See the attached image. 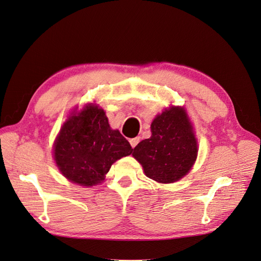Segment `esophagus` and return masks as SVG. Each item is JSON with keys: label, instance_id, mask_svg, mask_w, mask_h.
<instances>
[{"label": "esophagus", "instance_id": "1", "mask_svg": "<svg viewBox=\"0 0 261 261\" xmlns=\"http://www.w3.org/2000/svg\"><path fill=\"white\" fill-rule=\"evenodd\" d=\"M139 141H140V137H135V138L130 139L129 143H130V146H132L133 148H135V147L137 146V144L139 143Z\"/></svg>", "mask_w": 261, "mask_h": 261}]
</instances>
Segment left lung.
<instances>
[{
	"instance_id": "1",
	"label": "left lung",
	"mask_w": 261,
	"mask_h": 261,
	"mask_svg": "<svg viewBox=\"0 0 261 261\" xmlns=\"http://www.w3.org/2000/svg\"><path fill=\"white\" fill-rule=\"evenodd\" d=\"M151 137L134 148L145 174L158 183H174L194 165L198 145L184 108L171 107L151 123Z\"/></svg>"
}]
</instances>
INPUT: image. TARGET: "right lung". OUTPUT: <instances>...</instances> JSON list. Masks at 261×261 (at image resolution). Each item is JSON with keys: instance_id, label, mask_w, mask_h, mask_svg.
<instances>
[{"instance_id": "right-lung-1", "label": "right lung", "mask_w": 261, "mask_h": 261, "mask_svg": "<svg viewBox=\"0 0 261 261\" xmlns=\"http://www.w3.org/2000/svg\"><path fill=\"white\" fill-rule=\"evenodd\" d=\"M132 152L128 141L110 127L103 110L92 103L67 118L53 148L60 172L82 186L100 184L111 165Z\"/></svg>"}]
</instances>
